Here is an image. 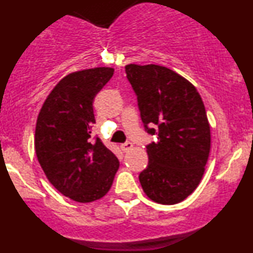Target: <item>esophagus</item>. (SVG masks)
<instances>
[{
    "label": "esophagus",
    "instance_id": "34e87169",
    "mask_svg": "<svg viewBox=\"0 0 253 253\" xmlns=\"http://www.w3.org/2000/svg\"><path fill=\"white\" fill-rule=\"evenodd\" d=\"M121 150L124 151V152H127V151H129L130 149H132L133 147V144L130 143V141H126V143H124V144H121Z\"/></svg>",
    "mask_w": 253,
    "mask_h": 253
}]
</instances>
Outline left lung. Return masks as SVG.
<instances>
[{"mask_svg": "<svg viewBox=\"0 0 253 253\" xmlns=\"http://www.w3.org/2000/svg\"><path fill=\"white\" fill-rule=\"evenodd\" d=\"M134 91L145 130L157 135L146 145L149 164L139 175L152 201L175 205L201 181L211 150V128L195 86L165 66L125 68Z\"/></svg>", "mask_w": 253, "mask_h": 253, "instance_id": "obj_1", "label": "left lung"}]
</instances>
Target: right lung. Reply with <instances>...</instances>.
I'll list each match as a JSON object with an SVG mask.
<instances>
[{
  "label": "right lung",
  "instance_id": "right-lung-1",
  "mask_svg": "<svg viewBox=\"0 0 253 253\" xmlns=\"http://www.w3.org/2000/svg\"><path fill=\"white\" fill-rule=\"evenodd\" d=\"M114 69L95 68L64 77L40 109L36 153L51 184L77 202H92L108 193L119 169L117 156L92 136V102Z\"/></svg>",
  "mask_w": 253,
  "mask_h": 253
}]
</instances>
